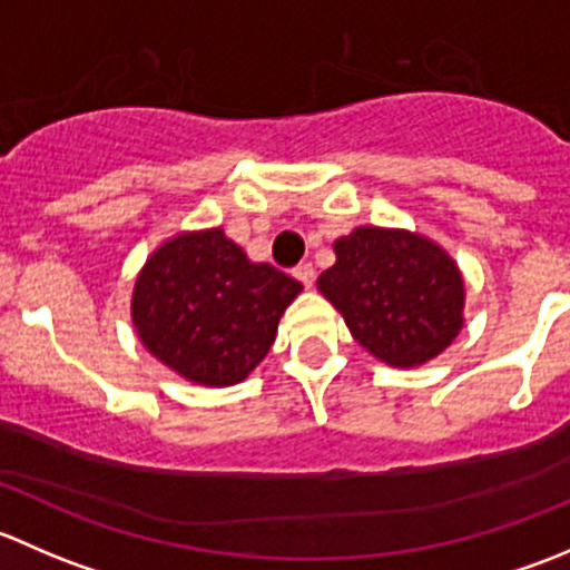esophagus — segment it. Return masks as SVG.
Masks as SVG:
<instances>
[{
    "label": "esophagus",
    "instance_id": "obj_1",
    "mask_svg": "<svg viewBox=\"0 0 570 570\" xmlns=\"http://www.w3.org/2000/svg\"><path fill=\"white\" fill-rule=\"evenodd\" d=\"M295 278L301 281V284L306 286V289H312V286H314V278H317V273H314L312 264L306 262V264H297V267H295Z\"/></svg>",
    "mask_w": 570,
    "mask_h": 570
}]
</instances>
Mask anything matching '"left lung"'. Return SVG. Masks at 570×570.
I'll return each instance as SVG.
<instances>
[{"label":"left lung","instance_id":"1","mask_svg":"<svg viewBox=\"0 0 570 570\" xmlns=\"http://www.w3.org/2000/svg\"><path fill=\"white\" fill-rule=\"evenodd\" d=\"M317 289L355 342L383 364L413 370L439 358L463 327L465 281L435 239L407 228L358 226L333 243Z\"/></svg>","mask_w":570,"mask_h":570}]
</instances>
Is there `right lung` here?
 Returning <instances> with one entry per match:
<instances>
[{
    "instance_id": "add662e5",
    "label": "right lung",
    "mask_w": 570,
    "mask_h": 570,
    "mask_svg": "<svg viewBox=\"0 0 570 570\" xmlns=\"http://www.w3.org/2000/svg\"><path fill=\"white\" fill-rule=\"evenodd\" d=\"M301 292V281L250 262L215 226L178 232L148 253L129 312L137 338L159 364L195 386L226 389L262 364Z\"/></svg>"
}]
</instances>
